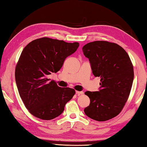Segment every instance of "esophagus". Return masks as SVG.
<instances>
[{
  "mask_svg": "<svg viewBox=\"0 0 147 147\" xmlns=\"http://www.w3.org/2000/svg\"><path fill=\"white\" fill-rule=\"evenodd\" d=\"M84 92L83 91H76V94L77 95H83Z\"/></svg>",
  "mask_w": 147,
  "mask_h": 147,
  "instance_id": "1",
  "label": "esophagus"
}]
</instances>
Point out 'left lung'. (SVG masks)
<instances>
[{"mask_svg": "<svg viewBox=\"0 0 147 147\" xmlns=\"http://www.w3.org/2000/svg\"><path fill=\"white\" fill-rule=\"evenodd\" d=\"M91 63L92 72L100 77L98 91L84 93L90 99L84 109L88 117L98 121L112 119L120 114L131 92L134 79L133 65L121 46L107 41H95L82 47Z\"/></svg>", "mask_w": 147, "mask_h": 147, "instance_id": "left-lung-1", "label": "left lung"}]
</instances>
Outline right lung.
<instances>
[{
  "mask_svg": "<svg viewBox=\"0 0 147 147\" xmlns=\"http://www.w3.org/2000/svg\"><path fill=\"white\" fill-rule=\"evenodd\" d=\"M79 46L78 42L43 37L32 41L22 51L16 65L15 80L19 95L32 115L52 120L61 114L72 98L74 89L60 88L48 76L57 72Z\"/></svg>",
  "mask_w": 147,
  "mask_h": 147,
  "instance_id": "1",
  "label": "right lung"
}]
</instances>
